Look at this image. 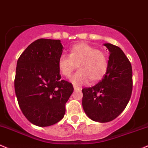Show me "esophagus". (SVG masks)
Returning a JSON list of instances; mask_svg holds the SVG:
<instances>
[{
	"mask_svg": "<svg viewBox=\"0 0 148 148\" xmlns=\"http://www.w3.org/2000/svg\"><path fill=\"white\" fill-rule=\"evenodd\" d=\"M73 88H74L75 90V89H80V88H79V87H77V86H75V85L73 86Z\"/></svg>",
	"mask_w": 148,
	"mask_h": 148,
	"instance_id": "obj_1",
	"label": "esophagus"
}]
</instances>
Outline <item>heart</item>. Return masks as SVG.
<instances>
[{
	"instance_id": "b5f03b06",
	"label": "heart",
	"mask_w": 148,
	"mask_h": 148,
	"mask_svg": "<svg viewBox=\"0 0 148 148\" xmlns=\"http://www.w3.org/2000/svg\"><path fill=\"white\" fill-rule=\"evenodd\" d=\"M61 73L69 77L78 67L79 70L71 77V82L80 84L89 79L91 83L100 80L108 69L105 53L87 43H79L71 48L69 56L61 55L58 60Z\"/></svg>"
}]
</instances>
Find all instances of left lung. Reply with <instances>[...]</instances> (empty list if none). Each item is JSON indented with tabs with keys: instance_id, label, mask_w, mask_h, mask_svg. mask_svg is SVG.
Segmentation results:
<instances>
[{
	"instance_id": "1",
	"label": "left lung",
	"mask_w": 148,
	"mask_h": 148,
	"mask_svg": "<svg viewBox=\"0 0 148 148\" xmlns=\"http://www.w3.org/2000/svg\"><path fill=\"white\" fill-rule=\"evenodd\" d=\"M104 45L110 56L103 78L92 87L82 89L84 112L99 122H110L122 113L130 100L133 87L132 65L123 51L110 43Z\"/></svg>"
}]
</instances>
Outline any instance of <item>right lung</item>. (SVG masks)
<instances>
[{"label":"right lung","mask_w":148,"mask_h":148,"mask_svg":"<svg viewBox=\"0 0 148 148\" xmlns=\"http://www.w3.org/2000/svg\"><path fill=\"white\" fill-rule=\"evenodd\" d=\"M63 52L60 40L40 38L28 46L18 59L14 90L21 112L38 127L63 119L66 103L73 92L71 82L61 79L58 60Z\"/></svg>","instance_id":"add662e5"}]
</instances>
